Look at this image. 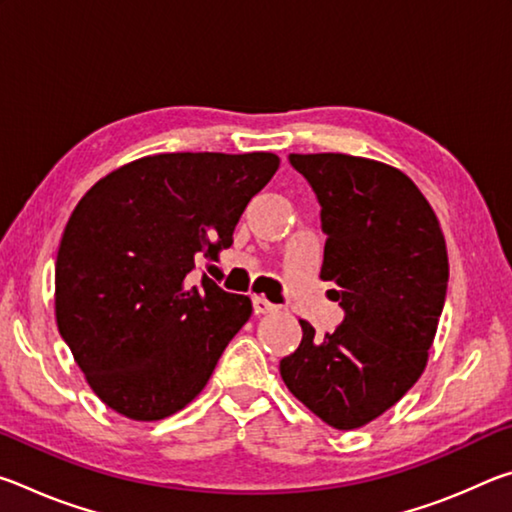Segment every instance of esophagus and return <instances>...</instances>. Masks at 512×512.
Instances as JSON below:
<instances>
[{"mask_svg": "<svg viewBox=\"0 0 512 512\" xmlns=\"http://www.w3.org/2000/svg\"><path fill=\"white\" fill-rule=\"evenodd\" d=\"M253 309H255V314H268V311H275L277 307L273 305V302H268L266 298L255 296L253 298Z\"/></svg>", "mask_w": 512, "mask_h": 512, "instance_id": "esophagus-1", "label": "esophagus"}]
</instances>
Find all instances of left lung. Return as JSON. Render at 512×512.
<instances>
[{"instance_id":"1","label":"left lung","mask_w":512,"mask_h":512,"mask_svg":"<svg viewBox=\"0 0 512 512\" xmlns=\"http://www.w3.org/2000/svg\"><path fill=\"white\" fill-rule=\"evenodd\" d=\"M320 205V277L336 284L341 325L323 339L300 320L280 361L289 391L334 429L379 418L418 381L443 314L445 237L420 189L388 164L345 153H291Z\"/></svg>"}]
</instances>
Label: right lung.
Returning a JSON list of instances; mask_svg holds the SVG:
<instances>
[{"label": "right lung", "instance_id": "add662e5", "mask_svg": "<svg viewBox=\"0 0 512 512\" xmlns=\"http://www.w3.org/2000/svg\"><path fill=\"white\" fill-rule=\"evenodd\" d=\"M277 167L273 153L149 155L76 205L56 259L58 332L112 411L162 420L203 391L253 305L187 275L230 248Z\"/></svg>", "mask_w": 512, "mask_h": 512}]
</instances>
